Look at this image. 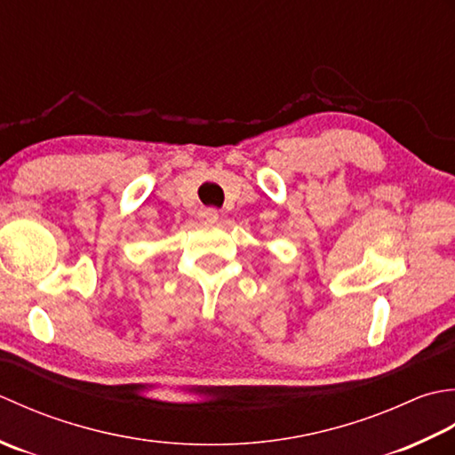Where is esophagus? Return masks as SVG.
Returning a JSON list of instances; mask_svg holds the SVG:
<instances>
[{
  "label": "esophagus",
  "mask_w": 455,
  "mask_h": 455,
  "mask_svg": "<svg viewBox=\"0 0 455 455\" xmlns=\"http://www.w3.org/2000/svg\"><path fill=\"white\" fill-rule=\"evenodd\" d=\"M200 220L202 221H208V224H214V221H218V218H220V212L216 210V208H204V210H200Z\"/></svg>",
  "instance_id": "34e87169"
}]
</instances>
